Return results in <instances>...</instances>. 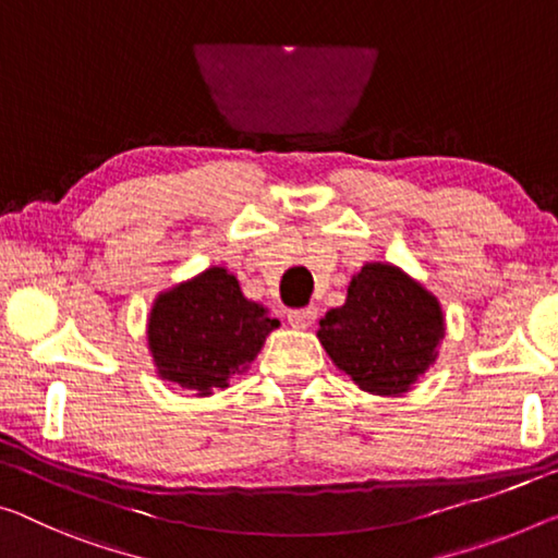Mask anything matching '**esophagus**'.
Returning <instances> with one entry per match:
<instances>
[{"mask_svg":"<svg viewBox=\"0 0 558 558\" xmlns=\"http://www.w3.org/2000/svg\"><path fill=\"white\" fill-rule=\"evenodd\" d=\"M317 311L315 307H300V311H288V323L290 327H295V330H305V327H311L315 323Z\"/></svg>","mask_w":558,"mask_h":558,"instance_id":"1","label":"esophagus"}]
</instances>
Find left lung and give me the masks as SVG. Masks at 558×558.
Masks as SVG:
<instances>
[{
	"label": "left lung",
	"instance_id": "1",
	"mask_svg": "<svg viewBox=\"0 0 558 558\" xmlns=\"http://www.w3.org/2000/svg\"><path fill=\"white\" fill-rule=\"evenodd\" d=\"M317 338L360 390L404 395L435 365L445 315L439 300L397 265L365 263L344 305L320 320Z\"/></svg>",
	"mask_w": 558,
	"mask_h": 558
}]
</instances>
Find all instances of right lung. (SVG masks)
I'll list each match as a JSON object with an SVG mask.
<instances>
[{
    "instance_id": "obj_1",
    "label": "right lung",
    "mask_w": 558,
    "mask_h": 558,
    "mask_svg": "<svg viewBox=\"0 0 558 558\" xmlns=\"http://www.w3.org/2000/svg\"><path fill=\"white\" fill-rule=\"evenodd\" d=\"M278 325L241 293L233 272L214 265L154 300L148 350L158 377L208 397L247 369Z\"/></svg>"
}]
</instances>
